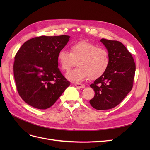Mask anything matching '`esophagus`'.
Returning <instances> with one entry per match:
<instances>
[{
    "instance_id": "esophagus-1",
    "label": "esophagus",
    "mask_w": 150,
    "mask_h": 150,
    "mask_svg": "<svg viewBox=\"0 0 150 150\" xmlns=\"http://www.w3.org/2000/svg\"><path fill=\"white\" fill-rule=\"evenodd\" d=\"M75 86H76V88H84L85 87V86L84 84H82L81 83H75Z\"/></svg>"
}]
</instances>
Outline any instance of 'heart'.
Returning <instances> with one entry per match:
<instances>
[{
    "label": "heart",
    "instance_id": "1",
    "mask_svg": "<svg viewBox=\"0 0 150 150\" xmlns=\"http://www.w3.org/2000/svg\"><path fill=\"white\" fill-rule=\"evenodd\" d=\"M57 59L61 69L67 72L77 62L79 67L67 75L68 79L74 83L81 81L89 76L92 79H97L106 73L109 65L107 50L86 41L72 44L70 47V52L60 50Z\"/></svg>",
    "mask_w": 150,
    "mask_h": 150
}]
</instances>
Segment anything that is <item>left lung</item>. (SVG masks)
Segmentation results:
<instances>
[{
	"instance_id": "8db88e82",
	"label": "left lung",
	"mask_w": 150,
	"mask_h": 150,
	"mask_svg": "<svg viewBox=\"0 0 150 150\" xmlns=\"http://www.w3.org/2000/svg\"><path fill=\"white\" fill-rule=\"evenodd\" d=\"M100 41L108 51L109 65L106 73L90 85L95 96L89 103L97 110H106L120 104L131 91L136 64L122 42L103 38Z\"/></svg>"
}]
</instances>
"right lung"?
<instances>
[{"label":"right lung","mask_w":150,"mask_h":150,"mask_svg":"<svg viewBox=\"0 0 150 150\" xmlns=\"http://www.w3.org/2000/svg\"><path fill=\"white\" fill-rule=\"evenodd\" d=\"M69 36H41L29 39L14 57L13 72L19 95L39 109L51 107L70 83L58 69V54Z\"/></svg>","instance_id":"add662e5"}]
</instances>
